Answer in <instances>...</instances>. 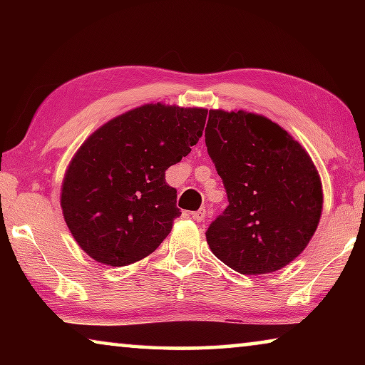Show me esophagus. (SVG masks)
<instances>
[{"label": "esophagus", "instance_id": "obj_1", "mask_svg": "<svg viewBox=\"0 0 365 365\" xmlns=\"http://www.w3.org/2000/svg\"><path fill=\"white\" fill-rule=\"evenodd\" d=\"M191 217H193L196 222H202L206 219V209L201 207V209H197V211L191 212Z\"/></svg>", "mask_w": 365, "mask_h": 365}]
</instances>
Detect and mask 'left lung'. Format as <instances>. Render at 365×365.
Instances as JSON below:
<instances>
[{
    "label": "left lung",
    "mask_w": 365,
    "mask_h": 365,
    "mask_svg": "<svg viewBox=\"0 0 365 365\" xmlns=\"http://www.w3.org/2000/svg\"><path fill=\"white\" fill-rule=\"evenodd\" d=\"M205 137L228 197L206 232L209 248L245 275L285 267L322 215V182L311 156L279 123L246 110L211 109Z\"/></svg>",
    "instance_id": "8db88e82"
}]
</instances>
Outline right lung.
Wrapping results in <instances>:
<instances>
[{
	"instance_id": "add662e5",
	"label": "right lung",
	"mask_w": 365,
	"mask_h": 365,
	"mask_svg": "<svg viewBox=\"0 0 365 365\" xmlns=\"http://www.w3.org/2000/svg\"><path fill=\"white\" fill-rule=\"evenodd\" d=\"M207 109L143 104L90 135L69 163L61 207L73 240L96 262L150 256L180 215L165 170L201 138Z\"/></svg>"
}]
</instances>
